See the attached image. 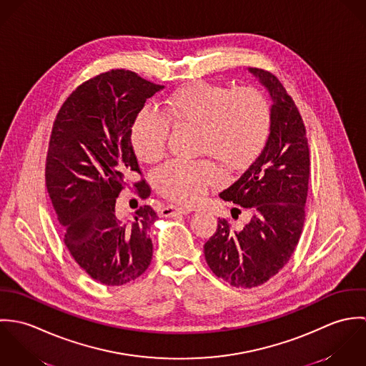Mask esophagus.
<instances>
[{
	"instance_id": "obj_1",
	"label": "esophagus",
	"mask_w": 366,
	"mask_h": 366,
	"mask_svg": "<svg viewBox=\"0 0 366 366\" xmlns=\"http://www.w3.org/2000/svg\"><path fill=\"white\" fill-rule=\"evenodd\" d=\"M192 209H186V207H179V206H173V204H169L166 207L162 209V217H173L176 214H189Z\"/></svg>"
}]
</instances>
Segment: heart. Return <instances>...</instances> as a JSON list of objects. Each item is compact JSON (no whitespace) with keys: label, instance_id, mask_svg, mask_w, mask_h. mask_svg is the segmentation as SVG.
<instances>
[{"label":"heart","instance_id":"heart-1","mask_svg":"<svg viewBox=\"0 0 366 366\" xmlns=\"http://www.w3.org/2000/svg\"><path fill=\"white\" fill-rule=\"evenodd\" d=\"M163 114L147 107L132 124V147L144 162H155L164 154L170 121L199 127L202 154L231 170L242 169L259 155L270 125L269 104L259 90H231L206 81L174 92L166 100ZM221 177V170L209 160L173 159L154 172V184L163 197L193 204Z\"/></svg>","mask_w":366,"mask_h":366}]
</instances>
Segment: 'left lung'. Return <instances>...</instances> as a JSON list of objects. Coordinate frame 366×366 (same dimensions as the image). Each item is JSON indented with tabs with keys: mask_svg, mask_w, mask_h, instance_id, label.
I'll list each match as a JSON object with an SVG mask.
<instances>
[{
	"mask_svg": "<svg viewBox=\"0 0 366 366\" xmlns=\"http://www.w3.org/2000/svg\"><path fill=\"white\" fill-rule=\"evenodd\" d=\"M270 94V128L259 157L228 189L219 193L251 211V221L234 231L218 218L217 231L204 244L212 273L235 287H257L292 258L306 218L310 152L302 115L279 79L249 67Z\"/></svg>",
	"mask_w": 366,
	"mask_h": 366,
	"instance_id": "1",
	"label": "left lung"
}]
</instances>
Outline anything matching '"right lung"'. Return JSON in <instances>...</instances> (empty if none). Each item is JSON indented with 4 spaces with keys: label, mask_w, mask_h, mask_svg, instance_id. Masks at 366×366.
Here are the masks:
<instances>
[{
    "label": "right lung",
    "mask_w": 366,
    "mask_h": 366,
    "mask_svg": "<svg viewBox=\"0 0 366 366\" xmlns=\"http://www.w3.org/2000/svg\"><path fill=\"white\" fill-rule=\"evenodd\" d=\"M163 86L117 69L80 84L53 122L45 179L64 245L89 276L105 286L139 277L152 261L148 231L157 219L151 206L119 218L117 197L127 177L141 169L131 142L132 124ZM139 197L151 189L135 183Z\"/></svg>",
    "instance_id": "1"
}]
</instances>
